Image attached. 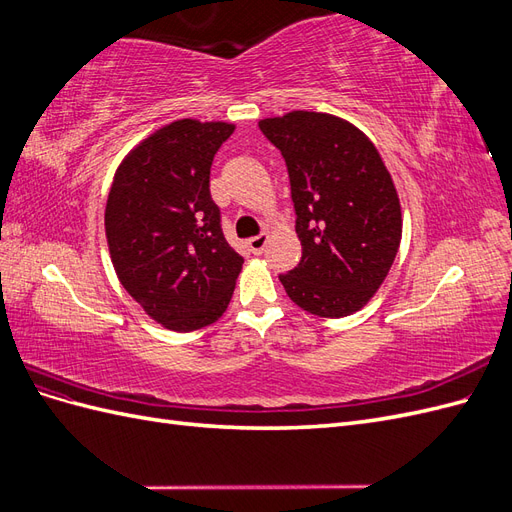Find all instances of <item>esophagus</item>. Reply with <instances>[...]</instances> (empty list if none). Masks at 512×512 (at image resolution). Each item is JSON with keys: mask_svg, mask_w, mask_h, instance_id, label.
<instances>
[{"mask_svg": "<svg viewBox=\"0 0 512 512\" xmlns=\"http://www.w3.org/2000/svg\"><path fill=\"white\" fill-rule=\"evenodd\" d=\"M267 241H269V235L267 232H262V235H258V237L247 239V247H250L254 254H262V250L267 247Z\"/></svg>", "mask_w": 512, "mask_h": 512, "instance_id": "esophagus-1", "label": "esophagus"}]
</instances>
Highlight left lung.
I'll return each instance as SVG.
<instances>
[{
    "mask_svg": "<svg viewBox=\"0 0 512 512\" xmlns=\"http://www.w3.org/2000/svg\"><path fill=\"white\" fill-rule=\"evenodd\" d=\"M282 151L301 262L280 275L288 297L320 318L359 312L389 275L401 205L378 149L350 121L292 111L258 121Z\"/></svg>",
    "mask_w": 512,
    "mask_h": 512,
    "instance_id": "1",
    "label": "left lung"
}]
</instances>
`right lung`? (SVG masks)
<instances>
[{"label": "right lung", "mask_w": 512, "mask_h": 512, "mask_svg": "<svg viewBox=\"0 0 512 512\" xmlns=\"http://www.w3.org/2000/svg\"><path fill=\"white\" fill-rule=\"evenodd\" d=\"M232 132L226 121L168 123L123 158L108 192L104 228L119 282L170 331L218 320L241 273L209 192L213 158Z\"/></svg>", "instance_id": "add662e5"}]
</instances>
